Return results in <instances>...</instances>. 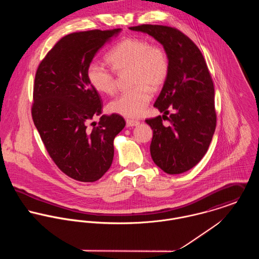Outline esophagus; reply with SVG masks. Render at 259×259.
Wrapping results in <instances>:
<instances>
[{"mask_svg":"<svg viewBox=\"0 0 259 259\" xmlns=\"http://www.w3.org/2000/svg\"><path fill=\"white\" fill-rule=\"evenodd\" d=\"M126 126H137L138 124H140L139 120H134V119H126Z\"/></svg>","mask_w":259,"mask_h":259,"instance_id":"obj_1","label":"esophagus"}]
</instances>
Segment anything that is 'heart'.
I'll use <instances>...</instances> for the list:
<instances>
[{
  "mask_svg": "<svg viewBox=\"0 0 259 259\" xmlns=\"http://www.w3.org/2000/svg\"><path fill=\"white\" fill-rule=\"evenodd\" d=\"M111 68L122 73L131 71L134 87L122 92L110 103V110L126 117H138L148 107L151 91L158 90L165 81L169 62L165 51L157 45H150L141 37H127L119 41L108 56ZM88 79L99 93L112 95L115 92L113 71L100 61H92L87 70Z\"/></svg>",
  "mask_w": 259,
  "mask_h": 259,
  "instance_id": "1",
  "label": "heart"
}]
</instances>
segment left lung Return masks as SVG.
<instances>
[{
  "label": "left lung",
  "mask_w": 259,
  "mask_h": 259,
  "mask_svg": "<svg viewBox=\"0 0 259 259\" xmlns=\"http://www.w3.org/2000/svg\"><path fill=\"white\" fill-rule=\"evenodd\" d=\"M130 30L154 37L167 55L169 71L153 105L163 115L146 121L153 132L150 155L154 163L168 175L183 174L206 153L217 126L208 68L197 46L176 28L141 25ZM169 110L173 112L167 118ZM164 118L170 126L162 124Z\"/></svg>",
  "instance_id": "obj_1"
}]
</instances>
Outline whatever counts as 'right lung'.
Masks as SVG:
<instances>
[{"label":"right lung","mask_w":259,"mask_h":259,"mask_svg":"<svg viewBox=\"0 0 259 259\" xmlns=\"http://www.w3.org/2000/svg\"><path fill=\"white\" fill-rule=\"evenodd\" d=\"M120 29L92 30L62 37L38 65L32 116L50 156L68 177L100 180L111 167L113 140L125 125L119 114H102L99 93L87 70L98 51Z\"/></svg>","instance_id":"obj_1"}]
</instances>
